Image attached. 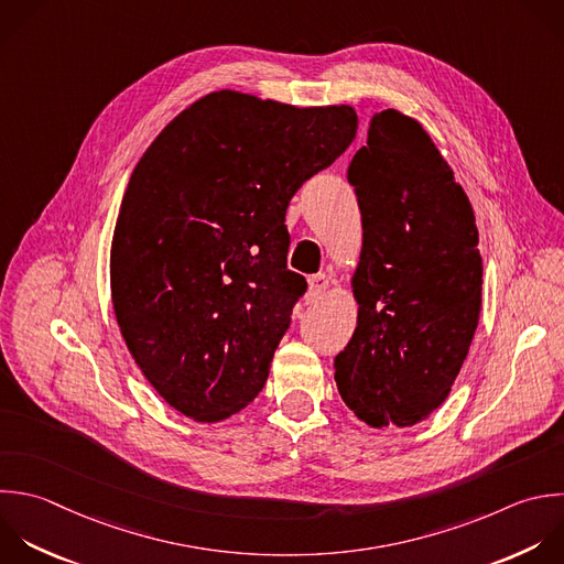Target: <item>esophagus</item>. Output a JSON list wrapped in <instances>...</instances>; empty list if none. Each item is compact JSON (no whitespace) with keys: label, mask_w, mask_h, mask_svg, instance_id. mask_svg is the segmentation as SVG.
<instances>
[{"label":"esophagus","mask_w":564,"mask_h":564,"mask_svg":"<svg viewBox=\"0 0 564 564\" xmlns=\"http://www.w3.org/2000/svg\"><path fill=\"white\" fill-rule=\"evenodd\" d=\"M328 289V278L324 273H317L313 278H308V295L315 300L319 295H324Z\"/></svg>","instance_id":"obj_1"}]
</instances>
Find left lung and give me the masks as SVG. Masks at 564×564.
<instances>
[{
	"instance_id": "left-lung-1",
	"label": "left lung",
	"mask_w": 564,
	"mask_h": 564,
	"mask_svg": "<svg viewBox=\"0 0 564 564\" xmlns=\"http://www.w3.org/2000/svg\"><path fill=\"white\" fill-rule=\"evenodd\" d=\"M348 183L364 229L359 311L335 381L357 419L408 427L447 399L478 326V229L430 134L392 108L370 119Z\"/></svg>"
}]
</instances>
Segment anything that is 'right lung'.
I'll use <instances>...</instances> for the list:
<instances>
[{"label":"right lung","mask_w":564,"mask_h":564,"mask_svg":"<svg viewBox=\"0 0 564 564\" xmlns=\"http://www.w3.org/2000/svg\"><path fill=\"white\" fill-rule=\"evenodd\" d=\"M355 134L350 106L220 90L137 163L112 238V304L141 372L185 416L223 421L264 388L306 291L286 267L289 200Z\"/></svg>","instance_id":"right-lung-1"}]
</instances>
